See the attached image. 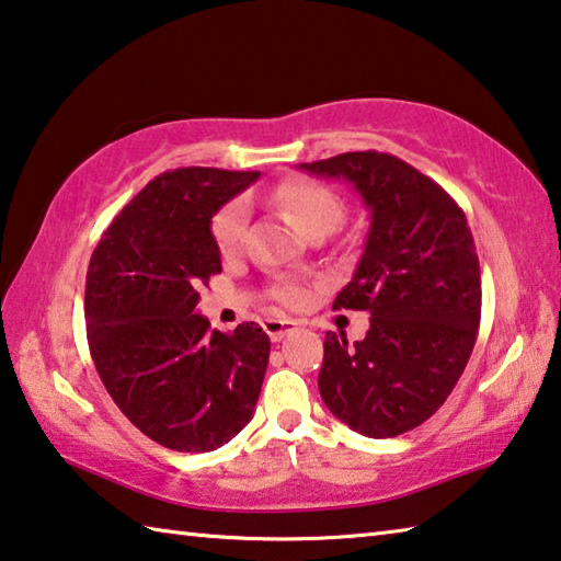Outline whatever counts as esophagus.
<instances>
[{
    "label": "esophagus",
    "mask_w": 561,
    "mask_h": 561,
    "mask_svg": "<svg viewBox=\"0 0 561 561\" xmlns=\"http://www.w3.org/2000/svg\"><path fill=\"white\" fill-rule=\"evenodd\" d=\"M264 331H267L272 341H282L287 334H291L297 324L291 319H264Z\"/></svg>",
    "instance_id": "obj_1"
}]
</instances>
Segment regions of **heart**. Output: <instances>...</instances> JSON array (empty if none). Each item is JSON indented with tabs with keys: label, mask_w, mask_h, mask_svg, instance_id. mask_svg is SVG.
Returning a JSON list of instances; mask_svg holds the SVG:
<instances>
[{
	"label": "heart",
	"mask_w": 561,
	"mask_h": 561,
	"mask_svg": "<svg viewBox=\"0 0 561 561\" xmlns=\"http://www.w3.org/2000/svg\"><path fill=\"white\" fill-rule=\"evenodd\" d=\"M272 203L287 210L304 232L317 230V227H336L341 222V215H344V205H341L334 190L307 178L284 180L272 190ZM247 227H250V210H247L244 201L227 203L215 215L213 237L222 257H234V254L242 252L247 242ZM274 297L282 304H289V307H299L307 299V289L299 287V284H279L274 289Z\"/></svg>",
	"instance_id": "1"
}]
</instances>
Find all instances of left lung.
<instances>
[{
  "instance_id": "1",
  "label": "left lung",
  "mask_w": 561,
  "mask_h": 561,
  "mask_svg": "<svg viewBox=\"0 0 561 561\" xmlns=\"http://www.w3.org/2000/svg\"><path fill=\"white\" fill-rule=\"evenodd\" d=\"M311 175L344 178L371 227L360 262L334 309L371 314L364 341L327 334L319 393L339 421L366 438L417 428L458 383L480 327V262L465 213L405 160L356 150L314 163Z\"/></svg>"
}]
</instances>
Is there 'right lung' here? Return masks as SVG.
Returning <instances> with one entry per match:
<instances>
[{"label": "right lung", "mask_w": 561, "mask_h": 561, "mask_svg": "<svg viewBox=\"0 0 561 561\" xmlns=\"http://www.w3.org/2000/svg\"><path fill=\"white\" fill-rule=\"evenodd\" d=\"M260 173L178 168L140 190L101 234L87 274L91 358L121 413L178 453H210L254 413L270 336L244 321L232 334L195 314L222 272L213 215Z\"/></svg>", "instance_id": "right-lung-1"}]
</instances>
